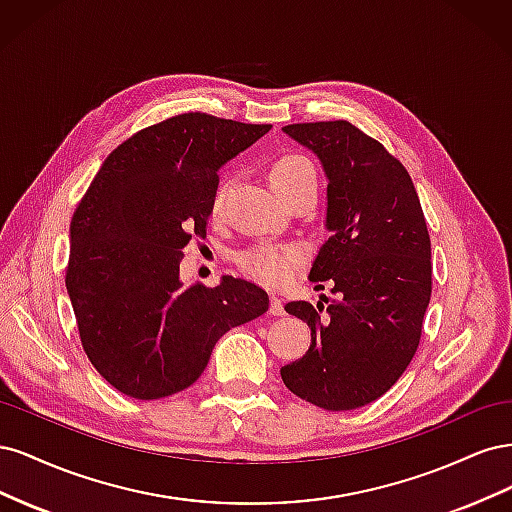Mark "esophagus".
Instances as JSON below:
<instances>
[{
    "label": "esophagus",
    "instance_id": "34e87169",
    "mask_svg": "<svg viewBox=\"0 0 512 512\" xmlns=\"http://www.w3.org/2000/svg\"><path fill=\"white\" fill-rule=\"evenodd\" d=\"M269 312H271V316H284V314H286V312H284V303H282V299H277L275 294L271 297Z\"/></svg>",
    "mask_w": 512,
    "mask_h": 512
}]
</instances>
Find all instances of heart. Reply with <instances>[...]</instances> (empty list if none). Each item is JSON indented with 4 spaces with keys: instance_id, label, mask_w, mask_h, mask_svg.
Here are the masks:
<instances>
[{
    "instance_id": "obj_1",
    "label": "heart",
    "mask_w": 512,
    "mask_h": 512,
    "mask_svg": "<svg viewBox=\"0 0 512 512\" xmlns=\"http://www.w3.org/2000/svg\"><path fill=\"white\" fill-rule=\"evenodd\" d=\"M269 181L275 192L286 198L299 188H305V185H316V166L303 153H284V156H277L271 162ZM228 188V179H222L215 185V192L211 196L213 218H218L222 213ZM303 258V252L294 245H256L239 256V265L247 275L262 284L284 286L303 267Z\"/></svg>"
}]
</instances>
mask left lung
<instances>
[{
    "label": "left lung",
    "mask_w": 512,
    "mask_h": 512,
    "mask_svg": "<svg viewBox=\"0 0 512 512\" xmlns=\"http://www.w3.org/2000/svg\"><path fill=\"white\" fill-rule=\"evenodd\" d=\"M327 173V228L309 280L333 282L324 307L286 303L312 344L282 367L288 389L318 408L371 404L416 354L431 297V241L406 166L350 121L290 123Z\"/></svg>",
    "instance_id": "8db88e82"
}]
</instances>
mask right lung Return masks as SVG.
Returning a JSON list of instances; mask_svg holds the SVG:
<instances>
[{
    "label": "right lung",
    "mask_w": 512,
    "mask_h": 512,
    "mask_svg": "<svg viewBox=\"0 0 512 512\" xmlns=\"http://www.w3.org/2000/svg\"><path fill=\"white\" fill-rule=\"evenodd\" d=\"M271 130L181 113L108 153L70 224L66 288L87 359L123 395L192 386L218 339L265 314L260 286L224 275L183 288V247L207 237L220 168Z\"/></svg>",
    "instance_id": "1"
}]
</instances>
